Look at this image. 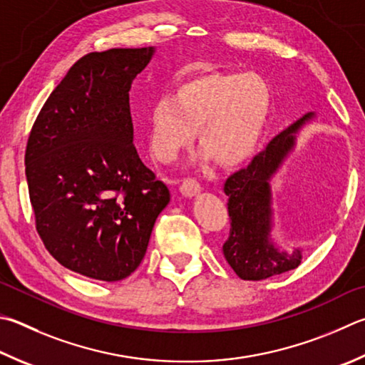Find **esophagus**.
Wrapping results in <instances>:
<instances>
[{
  "mask_svg": "<svg viewBox=\"0 0 365 365\" xmlns=\"http://www.w3.org/2000/svg\"><path fill=\"white\" fill-rule=\"evenodd\" d=\"M180 191H182V195L193 197L201 191V183L195 180V178H187V180H183V183L180 185Z\"/></svg>",
  "mask_w": 365,
  "mask_h": 365,
  "instance_id": "1",
  "label": "esophagus"
}]
</instances>
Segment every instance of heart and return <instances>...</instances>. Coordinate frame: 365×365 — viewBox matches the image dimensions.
<instances>
[{"instance_id":"1","label":"heart","mask_w":365,"mask_h":365,"mask_svg":"<svg viewBox=\"0 0 365 365\" xmlns=\"http://www.w3.org/2000/svg\"><path fill=\"white\" fill-rule=\"evenodd\" d=\"M273 96L257 73L210 71L182 83L150 111V150L172 163L193 143L223 165L235 168L255 153L267 129Z\"/></svg>"}]
</instances>
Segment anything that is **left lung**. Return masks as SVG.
Instances as JSON below:
<instances>
[{"label":"left lung","instance_id":"8db88e82","mask_svg":"<svg viewBox=\"0 0 365 365\" xmlns=\"http://www.w3.org/2000/svg\"><path fill=\"white\" fill-rule=\"evenodd\" d=\"M314 113H307L284 129L267 148L250 161L246 169L235 172L225 182L228 196L230 236L223 244V255L235 273L246 281L295 269L302 263V250H279L271 241L273 209H271V178L295 147L297 134L304 124L313 121Z\"/></svg>","mask_w":365,"mask_h":365}]
</instances>
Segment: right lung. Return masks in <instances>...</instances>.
<instances>
[{
  "label": "right lung",
  "instance_id": "obj_1",
  "mask_svg": "<svg viewBox=\"0 0 365 365\" xmlns=\"http://www.w3.org/2000/svg\"><path fill=\"white\" fill-rule=\"evenodd\" d=\"M155 48L91 52L52 91L33 124L25 174L36 231L75 273L115 282L143 260L169 204L134 147L129 91Z\"/></svg>",
  "mask_w": 365,
  "mask_h": 365
}]
</instances>
